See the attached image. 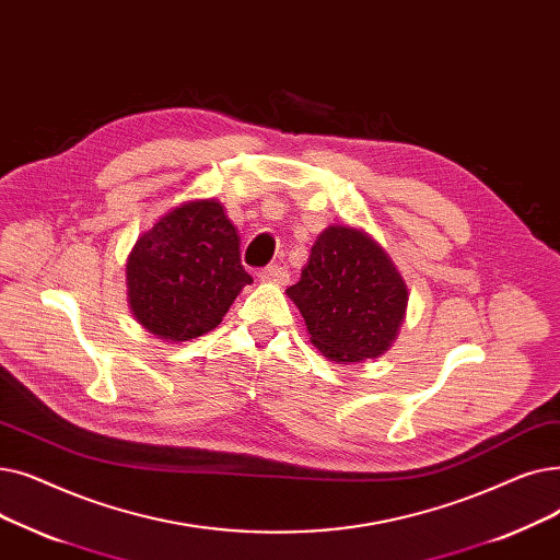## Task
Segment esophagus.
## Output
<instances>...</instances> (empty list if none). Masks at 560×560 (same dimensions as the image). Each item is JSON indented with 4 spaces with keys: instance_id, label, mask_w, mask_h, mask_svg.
Here are the masks:
<instances>
[{
    "instance_id": "34e87169",
    "label": "esophagus",
    "mask_w": 560,
    "mask_h": 560,
    "mask_svg": "<svg viewBox=\"0 0 560 560\" xmlns=\"http://www.w3.org/2000/svg\"><path fill=\"white\" fill-rule=\"evenodd\" d=\"M259 280L261 282H276V284H287L289 282V271L284 269V266H266V269H261L259 273Z\"/></svg>"
}]
</instances>
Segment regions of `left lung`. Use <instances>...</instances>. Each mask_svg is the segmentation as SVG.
<instances>
[{"label":"left lung","instance_id":"1","mask_svg":"<svg viewBox=\"0 0 560 560\" xmlns=\"http://www.w3.org/2000/svg\"><path fill=\"white\" fill-rule=\"evenodd\" d=\"M287 296L301 310L316 349L341 364L383 355L408 307V287L389 255L349 225H330L316 236Z\"/></svg>","mask_w":560,"mask_h":560}]
</instances>
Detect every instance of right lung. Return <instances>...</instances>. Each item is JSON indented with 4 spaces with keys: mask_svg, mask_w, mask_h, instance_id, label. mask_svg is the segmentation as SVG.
<instances>
[{
    "mask_svg": "<svg viewBox=\"0 0 560 560\" xmlns=\"http://www.w3.org/2000/svg\"><path fill=\"white\" fill-rule=\"evenodd\" d=\"M250 282L236 228L214 198L171 209L127 257L131 314L148 332L177 343L214 330Z\"/></svg>",
    "mask_w": 560,
    "mask_h": 560,
    "instance_id": "1",
    "label": "right lung"
}]
</instances>
